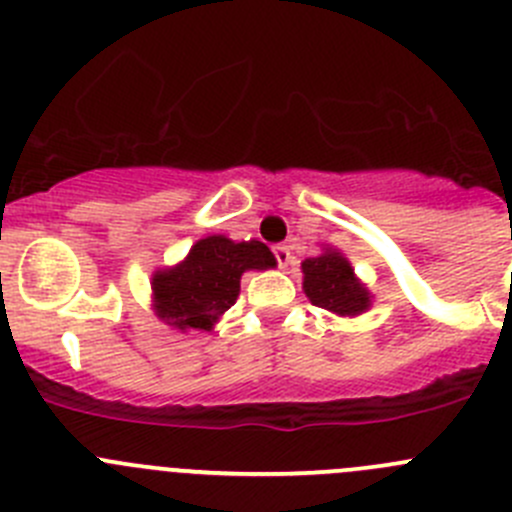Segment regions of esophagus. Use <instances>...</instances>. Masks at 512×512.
Segmentation results:
<instances>
[{"instance_id":"34e87169","label":"esophagus","mask_w":512,"mask_h":512,"mask_svg":"<svg viewBox=\"0 0 512 512\" xmlns=\"http://www.w3.org/2000/svg\"><path fill=\"white\" fill-rule=\"evenodd\" d=\"M272 255H275V260H278L280 267H288V262H290V247L288 245H275L272 247Z\"/></svg>"}]
</instances>
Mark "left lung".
Here are the masks:
<instances>
[{"label":"left lung","mask_w":512,"mask_h":512,"mask_svg":"<svg viewBox=\"0 0 512 512\" xmlns=\"http://www.w3.org/2000/svg\"><path fill=\"white\" fill-rule=\"evenodd\" d=\"M303 288L310 303L338 315H358L369 308V290L353 278V270L341 252H323L303 262Z\"/></svg>","instance_id":"8db88e82"}]
</instances>
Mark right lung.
Returning a JSON list of instances; mask_svg holds the SVG:
<instances>
[{
    "instance_id": "1",
    "label": "right lung",
    "mask_w": 512,
    "mask_h": 512,
    "mask_svg": "<svg viewBox=\"0 0 512 512\" xmlns=\"http://www.w3.org/2000/svg\"><path fill=\"white\" fill-rule=\"evenodd\" d=\"M267 267H275V257L262 242H232L212 234L191 247L174 270L156 272V313L181 331H212L219 315L232 308L240 295L242 272Z\"/></svg>"
}]
</instances>
